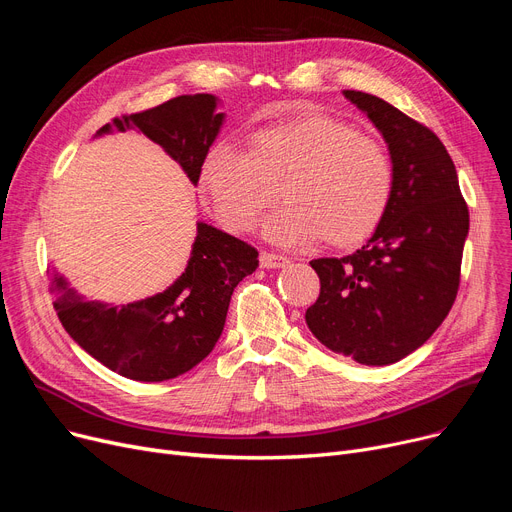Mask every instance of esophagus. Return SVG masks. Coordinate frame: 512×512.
<instances>
[{
  "mask_svg": "<svg viewBox=\"0 0 512 512\" xmlns=\"http://www.w3.org/2000/svg\"><path fill=\"white\" fill-rule=\"evenodd\" d=\"M259 263H261V267H265V270H276V267H284V265H288V257L263 251V253L259 255Z\"/></svg>",
  "mask_w": 512,
  "mask_h": 512,
  "instance_id": "34e87169",
  "label": "esophagus"
}]
</instances>
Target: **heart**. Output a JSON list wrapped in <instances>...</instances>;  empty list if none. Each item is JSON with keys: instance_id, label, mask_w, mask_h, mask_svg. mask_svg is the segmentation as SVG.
I'll list each match as a JSON object with an SVG mask.
<instances>
[{"instance_id": "obj_1", "label": "heart", "mask_w": 512, "mask_h": 512, "mask_svg": "<svg viewBox=\"0 0 512 512\" xmlns=\"http://www.w3.org/2000/svg\"><path fill=\"white\" fill-rule=\"evenodd\" d=\"M201 184L232 232L253 228L282 186L286 203L267 220V238L305 245L326 236L334 247H351L382 224L394 195V164L378 139L315 114L259 130L251 151L215 143L203 159Z\"/></svg>"}]
</instances>
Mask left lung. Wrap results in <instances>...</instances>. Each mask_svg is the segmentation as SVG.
I'll list each match as a JSON object with an SVG mask.
<instances>
[{
  "label": "left lung",
  "mask_w": 512,
  "mask_h": 512,
  "mask_svg": "<svg viewBox=\"0 0 512 512\" xmlns=\"http://www.w3.org/2000/svg\"><path fill=\"white\" fill-rule=\"evenodd\" d=\"M382 132L394 195L382 224L346 257L313 259L321 290L313 336L361 365H390L427 342L459 292L469 209L442 141L388 101L344 91Z\"/></svg>",
  "instance_id": "obj_1"
}]
</instances>
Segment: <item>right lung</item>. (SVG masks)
<instances>
[{
	"label": "right lung",
	"instance_id": "obj_1",
	"mask_svg": "<svg viewBox=\"0 0 512 512\" xmlns=\"http://www.w3.org/2000/svg\"><path fill=\"white\" fill-rule=\"evenodd\" d=\"M218 97L180 95L147 112L114 118L97 134L141 130L178 161L193 184L218 137L224 114ZM257 249L205 222L197 224L182 276L155 297L122 307L85 301L68 282L47 270L64 330L85 351L128 380L164 382L201 363L218 342L236 284L259 265Z\"/></svg>",
	"mask_w": 512,
	"mask_h": 512
}]
</instances>
